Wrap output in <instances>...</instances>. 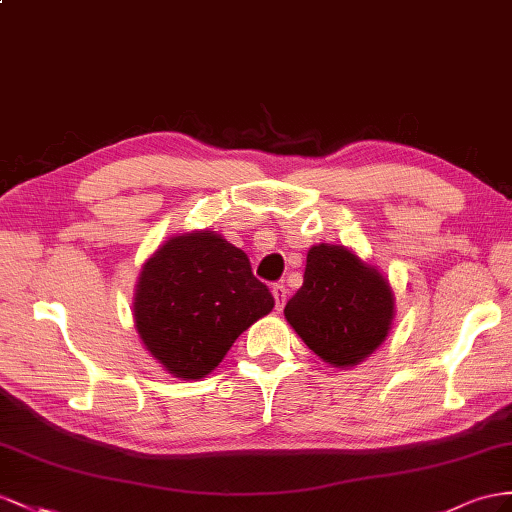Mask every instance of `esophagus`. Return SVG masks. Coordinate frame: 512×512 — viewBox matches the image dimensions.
Wrapping results in <instances>:
<instances>
[{"instance_id":"esophagus-1","label":"esophagus","mask_w":512,"mask_h":512,"mask_svg":"<svg viewBox=\"0 0 512 512\" xmlns=\"http://www.w3.org/2000/svg\"><path fill=\"white\" fill-rule=\"evenodd\" d=\"M272 296H274V305H277V309L281 311L283 309V305H285V300H287V290H285V285L283 283H277L272 287Z\"/></svg>"}]
</instances>
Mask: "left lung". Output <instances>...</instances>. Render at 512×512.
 I'll use <instances>...</instances> for the list:
<instances>
[{
  "mask_svg": "<svg viewBox=\"0 0 512 512\" xmlns=\"http://www.w3.org/2000/svg\"><path fill=\"white\" fill-rule=\"evenodd\" d=\"M285 318L331 365H355L381 346L393 320V294L374 268L342 246H313L303 287L287 300Z\"/></svg>",
  "mask_w": 512,
  "mask_h": 512,
  "instance_id": "8db88e82",
  "label": "left lung"
}]
</instances>
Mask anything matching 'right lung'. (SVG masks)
Here are the masks:
<instances>
[{"mask_svg":"<svg viewBox=\"0 0 512 512\" xmlns=\"http://www.w3.org/2000/svg\"><path fill=\"white\" fill-rule=\"evenodd\" d=\"M274 307L240 248L216 233L168 240L140 272L134 318L151 355L179 378H203Z\"/></svg>","mask_w":512,"mask_h":512,"instance_id":"right-lung-1","label":"right lung"}]
</instances>
